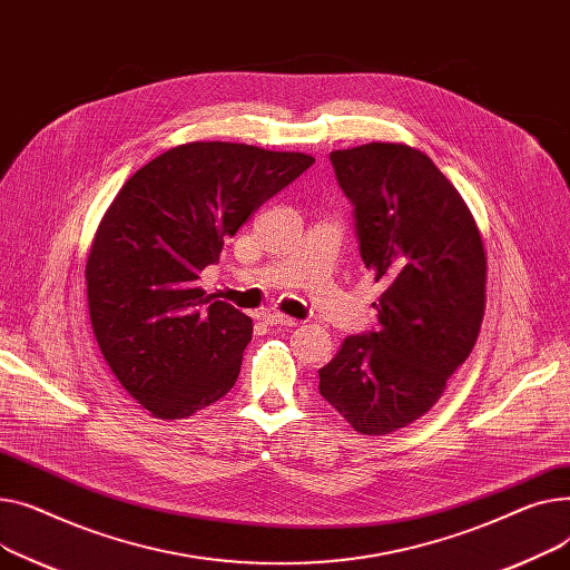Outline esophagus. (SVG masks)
Listing matches in <instances>:
<instances>
[{"label":"esophagus","instance_id":"obj_1","mask_svg":"<svg viewBox=\"0 0 570 570\" xmlns=\"http://www.w3.org/2000/svg\"><path fill=\"white\" fill-rule=\"evenodd\" d=\"M264 322L266 324H272V326H296L298 322L294 320V317H287V315H283V313H264Z\"/></svg>","mask_w":570,"mask_h":570}]
</instances>
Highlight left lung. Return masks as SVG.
Returning <instances> with one entry per match:
<instances>
[{"mask_svg": "<svg viewBox=\"0 0 570 570\" xmlns=\"http://www.w3.org/2000/svg\"><path fill=\"white\" fill-rule=\"evenodd\" d=\"M354 205L365 269L384 285L377 331L347 336L320 367V393L361 434L421 419L472 354L485 311L476 220L423 151L367 142L331 151Z\"/></svg>", "mask_w": 570, "mask_h": 570, "instance_id": "left-lung-1", "label": "left lung"}]
</instances>
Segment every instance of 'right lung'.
I'll return each mask as SVG.
<instances>
[{
	"label": "right lung",
	"mask_w": 570,
	"mask_h": 570,
	"mask_svg": "<svg viewBox=\"0 0 570 570\" xmlns=\"http://www.w3.org/2000/svg\"><path fill=\"white\" fill-rule=\"evenodd\" d=\"M315 163L301 151L188 142L132 175L87 255L89 320L110 371L154 416H193L239 377L253 320L199 274L266 199Z\"/></svg>",
	"instance_id": "right-lung-1"
}]
</instances>
